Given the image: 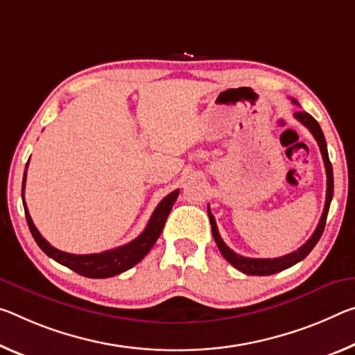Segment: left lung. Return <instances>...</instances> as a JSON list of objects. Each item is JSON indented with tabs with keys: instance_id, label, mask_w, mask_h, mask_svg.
<instances>
[{
	"instance_id": "left-lung-1",
	"label": "left lung",
	"mask_w": 355,
	"mask_h": 355,
	"mask_svg": "<svg viewBox=\"0 0 355 355\" xmlns=\"http://www.w3.org/2000/svg\"><path fill=\"white\" fill-rule=\"evenodd\" d=\"M292 103L299 104V103H297V101H292ZM294 116L302 123L303 126H306L309 129V132H311L313 136H314V139L318 140L320 155H322V159H324L325 172H327V194H325V205H324L322 216H320L316 230H314L313 235H311V237H309V240L306 241V243L302 245L297 251L291 252V254H286V256H281V257H275V259L243 257V256L237 254V252H234L226 243H224L223 239H221V235H219V232H218L215 216L211 215L210 207L207 208L208 218H210V224H211L213 239H215L219 251H221V254L224 256V259H226L229 263H232L235 268L240 270V272L246 273V275H257V277H267V275H273V273L283 272V270L289 268L292 266H295L297 262L303 261V259H305L309 254V252H311V250L314 248V246H316V243H318L319 239H320V235H322V232H324L325 221H327L330 202H331V198H334V168H331L330 159H329L327 142H325L324 132H322V129H320L319 123L314 120L311 115L306 114V112H295Z\"/></svg>"
}]
</instances>
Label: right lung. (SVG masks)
Segmentation results:
<instances>
[{"instance_id": "1", "label": "right lung", "mask_w": 355, "mask_h": 355, "mask_svg": "<svg viewBox=\"0 0 355 355\" xmlns=\"http://www.w3.org/2000/svg\"><path fill=\"white\" fill-rule=\"evenodd\" d=\"M26 167L24 173V183H21V200H24L26 223H28V227L31 230L33 239L36 240L39 248L46 252L49 257H52L53 261L61 263V266L74 270L76 273L87 278L115 277V275L126 272V270H129L131 267L136 266L137 262L142 261V259L147 256V252L153 248L157 237H159L162 229H164L166 219L168 216V213H171L173 204H175L180 193L178 189H175L172 191L171 194H167L166 198L159 202V205L155 208L153 215H151L144 232L140 234L136 240L129 241L128 245H123L120 248H115V250L98 252V254H69V252L53 248V246L50 245L41 234H39V230L36 229L35 224H33V219L30 216V213H28V208L25 204Z\"/></svg>"}]
</instances>
